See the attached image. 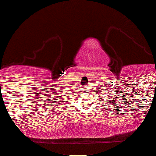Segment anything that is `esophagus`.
<instances>
[{
	"instance_id": "obj_1",
	"label": "esophagus",
	"mask_w": 156,
	"mask_h": 156,
	"mask_svg": "<svg viewBox=\"0 0 156 156\" xmlns=\"http://www.w3.org/2000/svg\"><path fill=\"white\" fill-rule=\"evenodd\" d=\"M82 90H82V91L87 92V91H88V87H82Z\"/></svg>"
}]
</instances>
